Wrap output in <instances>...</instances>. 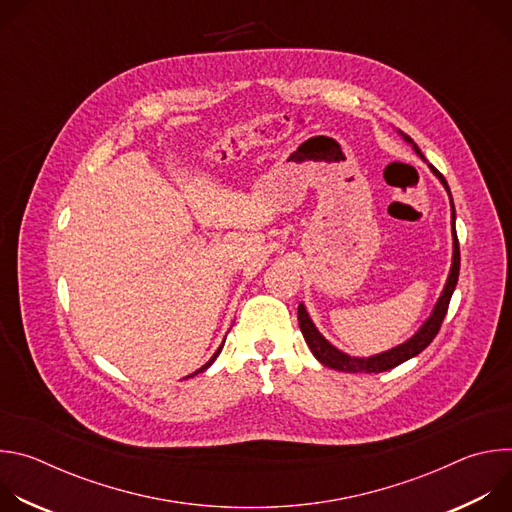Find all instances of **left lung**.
Masks as SVG:
<instances>
[{"instance_id": "obj_1", "label": "left lung", "mask_w": 512, "mask_h": 512, "mask_svg": "<svg viewBox=\"0 0 512 512\" xmlns=\"http://www.w3.org/2000/svg\"><path fill=\"white\" fill-rule=\"evenodd\" d=\"M403 135V139L407 143L413 145L415 154L423 158L421 150L417 148V143H413V139L409 135H405L403 131H399ZM427 162V160H425ZM429 170L440 178V182L444 184V188L448 190L450 194V186L446 182V178L437 172L431 164H427ZM450 204H452V237H454V257H452V267H450V275H448V281L444 285V291L440 300H437L431 316L425 320V324L415 332V336H411L407 342L387 350V352H381V354H375V356H369V358H358V356H350L342 350H338L336 346H332L320 332L318 328L314 326V322L310 320V314L306 312L304 304L298 306V322H300V328H302V334L312 350V354L324 364V367H330L334 371H342V373H385L389 369H395L397 364L417 356L421 350H425L431 340L437 336V332H440L442 328V322L446 318V312H448V306H450V300H452V294L456 289V283H458V275H460V245H458V235H456V208H454V200H452V194H450Z\"/></svg>"}]
</instances>
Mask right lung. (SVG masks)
I'll return each mask as SVG.
<instances>
[{
	"label": "right lung",
	"mask_w": 512,
	"mask_h": 512,
	"mask_svg": "<svg viewBox=\"0 0 512 512\" xmlns=\"http://www.w3.org/2000/svg\"><path fill=\"white\" fill-rule=\"evenodd\" d=\"M221 350H223V344H221V346H218V350H216V352H214V354H212V356H210V360H208V362H206V364H204V367H200V369H198V371H196V373H202V371H206V369H208V367H210V364H212V362H214V360H216V356H218V354H221ZM196 373H194V375H196ZM190 377H192V375H190Z\"/></svg>",
	"instance_id": "right-lung-1"
}]
</instances>
